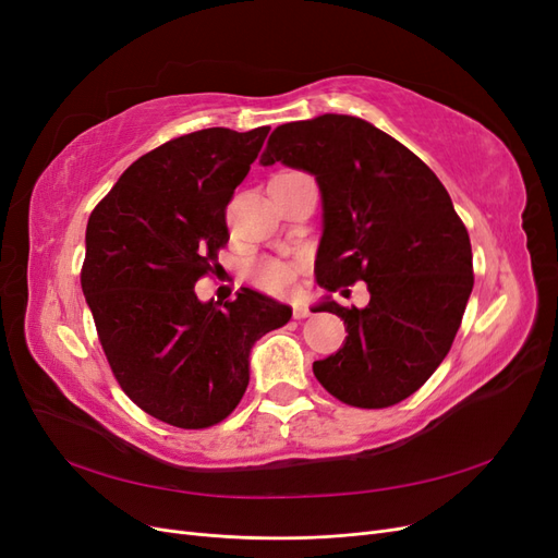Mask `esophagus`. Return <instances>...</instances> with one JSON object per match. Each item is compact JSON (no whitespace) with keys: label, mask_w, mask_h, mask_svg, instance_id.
<instances>
[{"label":"esophagus","mask_w":558,"mask_h":558,"mask_svg":"<svg viewBox=\"0 0 558 558\" xmlns=\"http://www.w3.org/2000/svg\"><path fill=\"white\" fill-rule=\"evenodd\" d=\"M312 314V310L307 305H302V302H295L293 305V316L295 318H307Z\"/></svg>","instance_id":"esophagus-1"}]
</instances>
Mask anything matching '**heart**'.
I'll return each instance as SVG.
<instances>
[{
  "mask_svg": "<svg viewBox=\"0 0 558 558\" xmlns=\"http://www.w3.org/2000/svg\"><path fill=\"white\" fill-rule=\"evenodd\" d=\"M258 286L269 293H286L293 283V269L279 260H263L253 269Z\"/></svg>",
  "mask_w": 558,
  "mask_h": 558,
  "instance_id": "heart-1",
  "label": "heart"
}]
</instances>
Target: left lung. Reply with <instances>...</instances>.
Instances as JSON below:
<instances>
[{"mask_svg": "<svg viewBox=\"0 0 558 558\" xmlns=\"http://www.w3.org/2000/svg\"><path fill=\"white\" fill-rule=\"evenodd\" d=\"M275 162L318 183L316 281L330 293L356 281L369 291L363 310L330 295L316 307L340 316L349 335L314 375L353 408H391L424 386L459 332L475 283L468 230L430 167L363 118L279 125L260 156Z\"/></svg>", "mask_w": 558, "mask_h": 558, "instance_id": "8db88e82", "label": "left lung"}]
</instances>
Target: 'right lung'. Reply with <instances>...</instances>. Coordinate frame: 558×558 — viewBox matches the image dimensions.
Listing matches in <instances>:
<instances>
[{
	"mask_svg": "<svg viewBox=\"0 0 558 558\" xmlns=\"http://www.w3.org/2000/svg\"><path fill=\"white\" fill-rule=\"evenodd\" d=\"M269 128H209L134 160L86 228L81 289L128 398L165 424L209 428L238 408L251 349L293 310L242 289L195 295L230 240L226 207Z\"/></svg>",
	"mask_w": 558,
	"mask_h": 558,
	"instance_id": "add662e5",
	"label": "right lung"
}]
</instances>
